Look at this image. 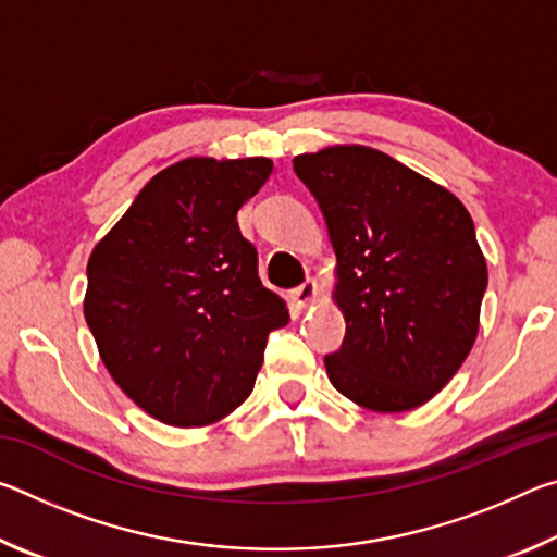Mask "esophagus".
Returning a JSON list of instances; mask_svg holds the SVG:
<instances>
[{"instance_id": "esophagus-1", "label": "esophagus", "mask_w": 557, "mask_h": 557, "mask_svg": "<svg viewBox=\"0 0 557 557\" xmlns=\"http://www.w3.org/2000/svg\"><path fill=\"white\" fill-rule=\"evenodd\" d=\"M317 282L314 280H307V282H301L299 287H295L289 292V299H292V305L295 307H299V309H305V307H309L312 305V301L317 299Z\"/></svg>"}]
</instances>
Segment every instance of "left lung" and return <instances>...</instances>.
<instances>
[{
    "mask_svg": "<svg viewBox=\"0 0 557 557\" xmlns=\"http://www.w3.org/2000/svg\"><path fill=\"white\" fill-rule=\"evenodd\" d=\"M336 252L334 299L346 319L326 375L348 400L405 412L435 398L479 332L486 260L455 194L379 149L295 157Z\"/></svg>",
    "mask_w": 557,
    "mask_h": 557,
    "instance_id": "obj_1",
    "label": "left lung"
}]
</instances>
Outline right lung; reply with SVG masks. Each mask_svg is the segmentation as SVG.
<instances>
[{"label":"right lung","instance_id":"add662e5","mask_svg":"<svg viewBox=\"0 0 557 557\" xmlns=\"http://www.w3.org/2000/svg\"><path fill=\"white\" fill-rule=\"evenodd\" d=\"M270 172L265 157L182 159L90 252L83 312L102 363L166 425H211L238 408L268 334L289 322L235 221Z\"/></svg>","mask_w":557,"mask_h":557}]
</instances>
